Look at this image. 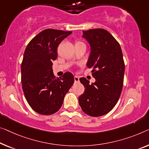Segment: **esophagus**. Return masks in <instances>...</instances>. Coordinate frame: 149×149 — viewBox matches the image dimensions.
<instances>
[{
    "instance_id": "1",
    "label": "esophagus",
    "mask_w": 149,
    "mask_h": 149,
    "mask_svg": "<svg viewBox=\"0 0 149 149\" xmlns=\"http://www.w3.org/2000/svg\"><path fill=\"white\" fill-rule=\"evenodd\" d=\"M74 81H75V82H78L79 81V77L76 76V75H75V76H74Z\"/></svg>"
}]
</instances>
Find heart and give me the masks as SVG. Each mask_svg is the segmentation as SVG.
I'll return each mask as SVG.
<instances>
[{
  "label": "heart",
  "mask_w": 149,
  "mask_h": 149,
  "mask_svg": "<svg viewBox=\"0 0 149 149\" xmlns=\"http://www.w3.org/2000/svg\"><path fill=\"white\" fill-rule=\"evenodd\" d=\"M81 43H81V42H79V41H77L75 43V45H77V44H81Z\"/></svg>",
  "instance_id": "b5f03b06"
}]
</instances>
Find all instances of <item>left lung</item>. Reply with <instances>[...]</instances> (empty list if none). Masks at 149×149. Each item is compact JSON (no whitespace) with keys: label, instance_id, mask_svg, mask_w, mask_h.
Returning a JSON list of instances; mask_svg holds the SVG:
<instances>
[{"label":"left lung","instance_id":"obj_1","mask_svg":"<svg viewBox=\"0 0 149 149\" xmlns=\"http://www.w3.org/2000/svg\"><path fill=\"white\" fill-rule=\"evenodd\" d=\"M82 37L90 47L87 67L93 68L94 83L79 79L85 87L78 101L81 110L91 116H101L112 110L118 101L123 87L124 62L118 41L102 29L83 31Z\"/></svg>","mask_w":149,"mask_h":149}]
</instances>
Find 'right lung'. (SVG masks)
<instances>
[{"mask_svg":"<svg viewBox=\"0 0 149 149\" xmlns=\"http://www.w3.org/2000/svg\"><path fill=\"white\" fill-rule=\"evenodd\" d=\"M72 31L48 29L29 42L21 63V83L25 97L32 109L50 115L61 107L65 94L74 82V75L66 72L56 78L53 63L57 57V47Z\"/></svg>","mask_w":149,"mask_h":149,"instance_id":"right-lung-1","label":"right lung"}]
</instances>
